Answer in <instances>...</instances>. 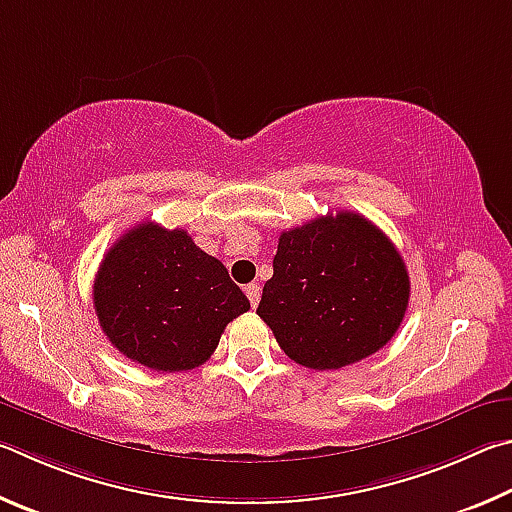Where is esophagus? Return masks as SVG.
Returning a JSON list of instances; mask_svg holds the SVG:
<instances>
[{"label":"esophagus","instance_id":"34e87169","mask_svg":"<svg viewBox=\"0 0 512 512\" xmlns=\"http://www.w3.org/2000/svg\"><path fill=\"white\" fill-rule=\"evenodd\" d=\"M245 292H247V299H249V303H251V308H256L258 301H261V285H258V283H249L247 288H245Z\"/></svg>","mask_w":512,"mask_h":512}]
</instances>
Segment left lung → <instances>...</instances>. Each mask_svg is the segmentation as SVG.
<instances>
[{
	"mask_svg": "<svg viewBox=\"0 0 512 512\" xmlns=\"http://www.w3.org/2000/svg\"><path fill=\"white\" fill-rule=\"evenodd\" d=\"M409 306V274L393 242L353 211L283 231L256 315L283 353L330 371L378 353Z\"/></svg>",
	"mask_w": 512,
	"mask_h": 512,
	"instance_id": "1",
	"label": "left lung"
}]
</instances>
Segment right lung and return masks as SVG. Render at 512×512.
<instances>
[{
  "label": "right lung",
  "mask_w": 512,
  "mask_h": 512,
  "mask_svg": "<svg viewBox=\"0 0 512 512\" xmlns=\"http://www.w3.org/2000/svg\"><path fill=\"white\" fill-rule=\"evenodd\" d=\"M98 324L116 351L152 371H191L249 301L227 267L184 229L141 222L114 242L94 281Z\"/></svg>",
  "instance_id": "1"
}]
</instances>
